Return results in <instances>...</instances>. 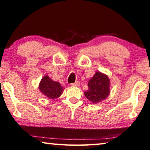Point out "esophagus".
I'll return each instance as SVG.
<instances>
[{
  "mask_svg": "<svg viewBox=\"0 0 150 150\" xmlns=\"http://www.w3.org/2000/svg\"><path fill=\"white\" fill-rule=\"evenodd\" d=\"M71 85L72 86H79L80 85V82H79V81H76L75 83H72Z\"/></svg>",
  "mask_w": 150,
  "mask_h": 150,
  "instance_id": "esophagus-1",
  "label": "esophagus"
}]
</instances>
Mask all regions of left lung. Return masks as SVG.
Instances as JSON below:
<instances>
[{
  "instance_id": "1",
  "label": "left lung",
  "mask_w": 150,
  "mask_h": 150,
  "mask_svg": "<svg viewBox=\"0 0 150 150\" xmlns=\"http://www.w3.org/2000/svg\"><path fill=\"white\" fill-rule=\"evenodd\" d=\"M88 89L84 92V96L93 103H98L105 100L110 95V81L108 76L96 71L89 80Z\"/></svg>"
}]
</instances>
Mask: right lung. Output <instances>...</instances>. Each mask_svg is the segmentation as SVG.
I'll return each mask as SVG.
<instances>
[{"label": "right lung", "mask_w": 150, "mask_h": 150, "mask_svg": "<svg viewBox=\"0 0 150 150\" xmlns=\"http://www.w3.org/2000/svg\"><path fill=\"white\" fill-rule=\"evenodd\" d=\"M64 88L59 83L52 81L48 75H45L42 78L39 85V91L49 99H56L59 98Z\"/></svg>", "instance_id": "right-lung-1"}]
</instances>
